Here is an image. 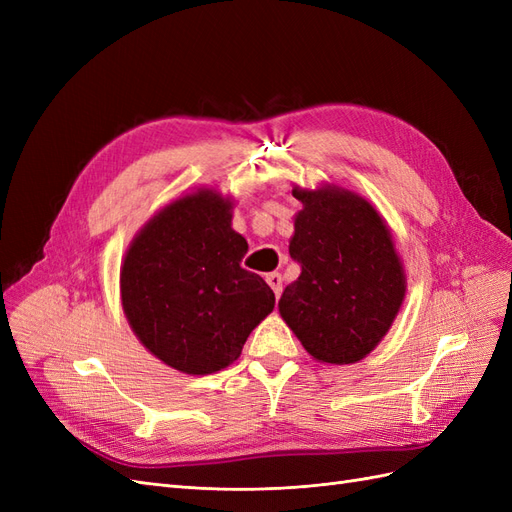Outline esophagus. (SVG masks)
I'll list each match as a JSON object with an SVG mask.
<instances>
[{
	"label": "esophagus",
	"instance_id": "obj_1",
	"mask_svg": "<svg viewBox=\"0 0 512 512\" xmlns=\"http://www.w3.org/2000/svg\"><path fill=\"white\" fill-rule=\"evenodd\" d=\"M267 284L275 292V299L282 297V275L280 273H267Z\"/></svg>",
	"mask_w": 512,
	"mask_h": 512
}]
</instances>
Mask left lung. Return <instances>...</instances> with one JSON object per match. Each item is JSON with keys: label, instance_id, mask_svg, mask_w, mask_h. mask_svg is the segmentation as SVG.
I'll use <instances>...</instances> for the list:
<instances>
[{"label": "left lung", "instance_id": "8db88e82", "mask_svg": "<svg viewBox=\"0 0 512 512\" xmlns=\"http://www.w3.org/2000/svg\"><path fill=\"white\" fill-rule=\"evenodd\" d=\"M290 258L301 267L280 314L322 363L348 365L378 346L406 294L391 232L365 198L339 188L292 190Z\"/></svg>", "mask_w": 512, "mask_h": 512}]
</instances>
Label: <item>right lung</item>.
I'll list each match as a JSON object with an SVG mask.
<instances>
[{
    "label": "right lung",
    "instance_id": "obj_1",
    "mask_svg": "<svg viewBox=\"0 0 512 512\" xmlns=\"http://www.w3.org/2000/svg\"><path fill=\"white\" fill-rule=\"evenodd\" d=\"M230 203L200 190L164 207L138 232L121 267V301L136 337L166 365L213 374L239 359L275 294L245 271L247 241Z\"/></svg>",
    "mask_w": 512,
    "mask_h": 512
}]
</instances>
